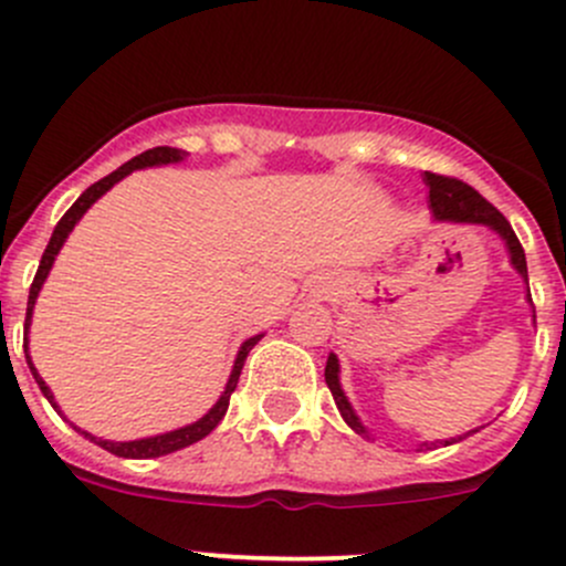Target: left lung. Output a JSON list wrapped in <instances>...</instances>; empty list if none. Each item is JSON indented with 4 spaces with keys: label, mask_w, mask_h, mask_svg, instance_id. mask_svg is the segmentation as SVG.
Returning <instances> with one entry per match:
<instances>
[{
    "label": "left lung",
    "mask_w": 566,
    "mask_h": 566,
    "mask_svg": "<svg viewBox=\"0 0 566 566\" xmlns=\"http://www.w3.org/2000/svg\"><path fill=\"white\" fill-rule=\"evenodd\" d=\"M424 182H427V188H430L432 219L447 221V224H482V227H488V230H493L495 235L504 241L506 251H510L512 268H515V271L521 273L523 282L528 284L526 251H523L521 241H517V235H515V230L510 227V221H506L504 216H501L499 210H495L493 205H490L488 199L482 197V193L473 191L468 182L458 180V177H443V175L424 172ZM526 298L531 301V293L526 295ZM325 384H328L331 394H334V402H336V408H339L342 419L347 421V427H350L353 432H358V436L367 438V441H369L373 436H369V430L364 427V421L358 419V413L353 410L350 399L345 397V389H342V384H339V358H336L334 353H331L328 361H325ZM473 432H479V430L462 432V436L447 438V441H424V443H419V449L452 447V443H458V441H462V438L473 436ZM373 441H375V438H373Z\"/></svg>",
    "instance_id": "obj_1"
}]
</instances>
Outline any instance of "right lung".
<instances>
[{
    "mask_svg": "<svg viewBox=\"0 0 566 566\" xmlns=\"http://www.w3.org/2000/svg\"><path fill=\"white\" fill-rule=\"evenodd\" d=\"M186 156H188V153H186V150H177V147H153V150H145V153H142V156L130 158L128 164H123V167H119V169H114L112 175H106V177H104V180L93 182V186H90L87 191H84L82 197H78L76 202L71 205V210H67V213L62 216L60 224H56V227H54V232H51L49 247H45L43 256H40V265H38V273H35V282H32V287H30V301H27V319H24V331H27V334H30V325H32V310H35V301H38L40 287H43V282H45V276H49L51 265H54L56 254H60V249L65 247L67 235H71L73 227L78 224V219H82V216L87 213V210L93 208V205L98 202L101 197H104V193L108 191V188L114 186V182L123 180V177H128L130 172H136V169L164 167V164H177V161H182V158H186ZM262 336H265V334H256V336H251V339L243 342L241 350H238V356H235V364H232V373H230V380H227L224 391H221V397L216 399V405H213V408L208 410V413L202 416V419L191 421V424H186V427H177V430H172V432H161V436L139 438V441H106V438L93 436V432H84V430H78V427H76V430L82 432L84 438H90V441H93L95 447H101V449H106V452L117 454V458H128V460L161 458V454L180 452V449H186V447H191V443L202 441V438H205V436H210V432H213L216 427H219V421L224 419L227 408H230V397H232V391H235L238 378H241L243 361H247L249 350H251V347L256 345V342L262 339ZM24 353H27V364H30V373H32V378H35V384L40 386V391H43V397L49 399L51 405H54L56 413L62 416L60 405L54 402V394H51L49 386H45V380L40 378V375H38L35 364H32V358H30V339L24 342Z\"/></svg>",
    "mask_w": 566,
    "mask_h": 566,
    "instance_id": "obj_1",
    "label": "right lung"
}]
</instances>
